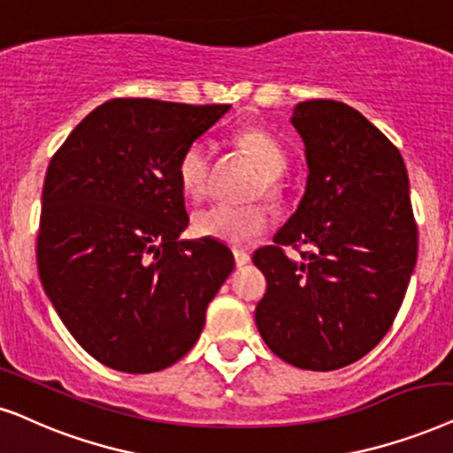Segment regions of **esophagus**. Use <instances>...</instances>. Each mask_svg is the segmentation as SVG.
I'll return each mask as SVG.
<instances>
[{
    "label": "esophagus",
    "mask_w": 453,
    "mask_h": 453,
    "mask_svg": "<svg viewBox=\"0 0 453 453\" xmlns=\"http://www.w3.org/2000/svg\"><path fill=\"white\" fill-rule=\"evenodd\" d=\"M233 256H234V264H237V266L241 268V266H245V264H250V254L245 250H239V248H234L233 250Z\"/></svg>",
    "instance_id": "1"
}]
</instances>
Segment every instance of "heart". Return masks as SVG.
Masks as SVG:
<instances>
[{"mask_svg": "<svg viewBox=\"0 0 453 453\" xmlns=\"http://www.w3.org/2000/svg\"><path fill=\"white\" fill-rule=\"evenodd\" d=\"M237 145L248 154L264 174V193L274 197L279 193L277 179L287 170V154L283 145L262 128H245L237 133ZM212 154L203 139L193 141L180 154L176 164V179L180 191L189 199H202L208 193ZM268 228V212L264 205H231L212 203L193 214V231L202 237L222 241L228 245H245Z\"/></svg>", "mask_w": 453, "mask_h": 453, "instance_id": "obj_1", "label": "heart"}]
</instances>
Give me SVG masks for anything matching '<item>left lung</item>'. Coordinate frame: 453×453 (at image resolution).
I'll return each instance as SVG.
<instances>
[{"label": "left lung", "mask_w": 453, "mask_h": 453, "mask_svg": "<svg viewBox=\"0 0 453 453\" xmlns=\"http://www.w3.org/2000/svg\"><path fill=\"white\" fill-rule=\"evenodd\" d=\"M291 122L305 145L308 183L274 245L254 254L266 277L256 325L280 360L326 372L360 360L391 328L418 228L403 157L360 111L310 99Z\"/></svg>", "instance_id": "8db88e82"}]
</instances>
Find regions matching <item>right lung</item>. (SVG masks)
Instances as JSON below:
<instances>
[{"label": "right lung", "instance_id": "add662e5", "mask_svg": "<svg viewBox=\"0 0 453 453\" xmlns=\"http://www.w3.org/2000/svg\"><path fill=\"white\" fill-rule=\"evenodd\" d=\"M231 105L116 97L68 134L47 166L37 234L41 285L87 354L128 374L179 362L233 273L189 225L179 157Z\"/></svg>", "mask_w": 453, "mask_h": 453}]
</instances>
